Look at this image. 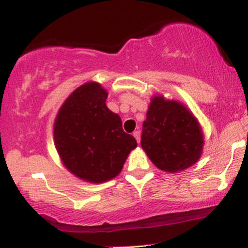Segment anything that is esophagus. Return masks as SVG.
I'll return each instance as SVG.
<instances>
[{
	"mask_svg": "<svg viewBox=\"0 0 248 248\" xmlns=\"http://www.w3.org/2000/svg\"><path fill=\"white\" fill-rule=\"evenodd\" d=\"M133 136L136 139V141H138V143H140V140H141V133L139 132V130H135V132L133 133Z\"/></svg>",
	"mask_w": 248,
	"mask_h": 248,
	"instance_id": "34e87169",
	"label": "esophagus"
}]
</instances>
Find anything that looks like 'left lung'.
<instances>
[{
    "mask_svg": "<svg viewBox=\"0 0 248 248\" xmlns=\"http://www.w3.org/2000/svg\"><path fill=\"white\" fill-rule=\"evenodd\" d=\"M141 146L160 170L178 172L201 158L204 134L186 105L154 95L143 122Z\"/></svg>",
    "mask_w": 248,
    "mask_h": 248,
    "instance_id": "obj_1",
    "label": "left lung"
}]
</instances>
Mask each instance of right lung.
<instances>
[{"instance_id":"add662e5","label":"right lung","mask_w":248,"mask_h":248,"mask_svg":"<svg viewBox=\"0 0 248 248\" xmlns=\"http://www.w3.org/2000/svg\"><path fill=\"white\" fill-rule=\"evenodd\" d=\"M107 91L88 81L76 88L59 108L53 140L64 167L76 177L104 183L121 172L138 143L122 129L121 118L106 106Z\"/></svg>"}]
</instances>
